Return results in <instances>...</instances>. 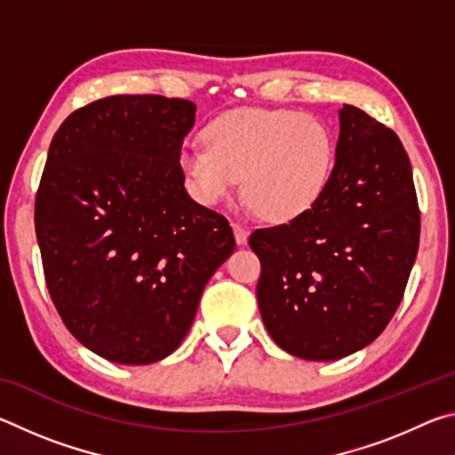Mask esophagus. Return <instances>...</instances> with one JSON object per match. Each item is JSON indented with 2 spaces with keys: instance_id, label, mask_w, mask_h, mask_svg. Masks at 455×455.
I'll use <instances>...</instances> for the list:
<instances>
[{
  "instance_id": "1",
  "label": "esophagus",
  "mask_w": 455,
  "mask_h": 455,
  "mask_svg": "<svg viewBox=\"0 0 455 455\" xmlns=\"http://www.w3.org/2000/svg\"><path fill=\"white\" fill-rule=\"evenodd\" d=\"M233 230H235V241L236 244H246L249 241V228H244L243 225H238V222H233Z\"/></svg>"
}]
</instances>
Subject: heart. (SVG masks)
Segmentation results:
<instances>
[{
  "label": "heart",
  "instance_id": "obj_1",
  "mask_svg": "<svg viewBox=\"0 0 455 455\" xmlns=\"http://www.w3.org/2000/svg\"><path fill=\"white\" fill-rule=\"evenodd\" d=\"M204 140L184 144L180 152L198 203L212 206L228 198L243 176L251 206L273 222L311 211L333 171V136L313 114L243 108L212 120Z\"/></svg>",
  "mask_w": 455,
  "mask_h": 455
}]
</instances>
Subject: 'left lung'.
<instances>
[{
	"label": "left lung",
	"mask_w": 455,
	"mask_h": 455,
	"mask_svg": "<svg viewBox=\"0 0 455 455\" xmlns=\"http://www.w3.org/2000/svg\"><path fill=\"white\" fill-rule=\"evenodd\" d=\"M249 244L260 259V317L281 349L333 361L367 347L397 311L418 257L419 209L402 140L343 104L317 204L255 230Z\"/></svg>",
	"instance_id": "left-lung-1"
}]
</instances>
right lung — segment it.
<instances>
[{
    "label": "right lung",
    "mask_w": 455,
    "mask_h": 455,
    "mask_svg": "<svg viewBox=\"0 0 455 455\" xmlns=\"http://www.w3.org/2000/svg\"><path fill=\"white\" fill-rule=\"evenodd\" d=\"M195 118L188 100L110 96L52 138L36 196L45 284L70 333L114 363L171 355L235 251L228 220L184 188Z\"/></svg>",
    "instance_id": "1"
}]
</instances>
